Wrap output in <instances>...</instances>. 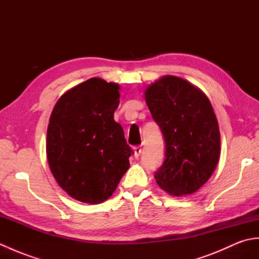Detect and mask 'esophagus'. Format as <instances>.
Returning <instances> with one entry per match:
<instances>
[{
	"mask_svg": "<svg viewBox=\"0 0 259 259\" xmlns=\"http://www.w3.org/2000/svg\"><path fill=\"white\" fill-rule=\"evenodd\" d=\"M134 151H135V157L136 158H139L140 153H141V146L134 147Z\"/></svg>",
	"mask_w": 259,
	"mask_h": 259,
	"instance_id": "esophagus-1",
	"label": "esophagus"
}]
</instances>
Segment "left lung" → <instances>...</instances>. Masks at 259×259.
Returning <instances> with one entry per match:
<instances>
[{"label":"left lung","instance_id":"left-lung-1","mask_svg":"<svg viewBox=\"0 0 259 259\" xmlns=\"http://www.w3.org/2000/svg\"><path fill=\"white\" fill-rule=\"evenodd\" d=\"M166 151L155 172L170 195H190L207 183L221 155V133L210 101L188 81L162 76L145 92Z\"/></svg>","mask_w":259,"mask_h":259}]
</instances>
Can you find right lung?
I'll use <instances>...</instances> for the list:
<instances>
[{
    "label": "right lung",
    "mask_w": 259,
    "mask_h": 259,
    "mask_svg": "<svg viewBox=\"0 0 259 259\" xmlns=\"http://www.w3.org/2000/svg\"><path fill=\"white\" fill-rule=\"evenodd\" d=\"M119 85L91 78L65 92L50 117L49 166L59 186L74 199L100 203L129 169L134 151L113 119Z\"/></svg>",
    "instance_id": "add662e5"
}]
</instances>
